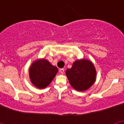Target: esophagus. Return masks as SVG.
Masks as SVG:
<instances>
[{"mask_svg":"<svg viewBox=\"0 0 124 124\" xmlns=\"http://www.w3.org/2000/svg\"><path fill=\"white\" fill-rule=\"evenodd\" d=\"M60 73H61V74H63V73H64V70L63 68L60 69Z\"/></svg>","mask_w":124,"mask_h":124,"instance_id":"esophagus-1","label":"esophagus"}]
</instances>
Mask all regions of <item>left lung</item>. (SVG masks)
Here are the masks:
<instances>
[{
  "label": "left lung",
  "mask_w": 124,
  "mask_h": 124,
  "mask_svg": "<svg viewBox=\"0 0 124 124\" xmlns=\"http://www.w3.org/2000/svg\"><path fill=\"white\" fill-rule=\"evenodd\" d=\"M66 75L74 89L84 91L94 83L96 71L91 61L83 59L74 62L71 68L66 71Z\"/></svg>",
  "instance_id": "obj_1"
}]
</instances>
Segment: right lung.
<instances>
[{
    "label": "right lung",
    "instance_id": "1",
    "mask_svg": "<svg viewBox=\"0 0 124 124\" xmlns=\"http://www.w3.org/2000/svg\"><path fill=\"white\" fill-rule=\"evenodd\" d=\"M58 71V68L48 60L39 59L33 62L30 67V79L36 87L45 88L51 83Z\"/></svg>",
    "mask_w": 124,
    "mask_h": 124
}]
</instances>
